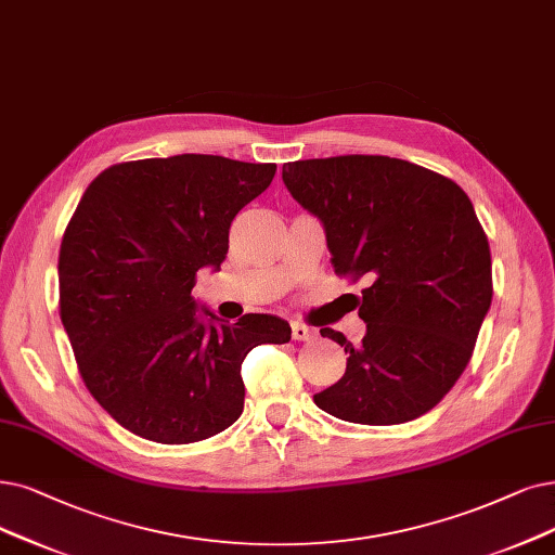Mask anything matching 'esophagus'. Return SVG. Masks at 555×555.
<instances>
[{
  "label": "esophagus",
  "instance_id": "34e87169",
  "mask_svg": "<svg viewBox=\"0 0 555 555\" xmlns=\"http://www.w3.org/2000/svg\"><path fill=\"white\" fill-rule=\"evenodd\" d=\"M292 337L296 341H312V339H317V330L314 327H307L302 323H294L292 325Z\"/></svg>",
  "mask_w": 555,
  "mask_h": 555
}]
</instances>
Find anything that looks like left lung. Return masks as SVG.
Listing matches in <instances>:
<instances>
[{
	"label": "left lung",
	"instance_id": "1",
	"mask_svg": "<svg viewBox=\"0 0 555 555\" xmlns=\"http://www.w3.org/2000/svg\"><path fill=\"white\" fill-rule=\"evenodd\" d=\"M282 180L323 223L335 273L366 280L354 298L362 346L321 327L348 360L314 403L362 426L426 414L467 369L492 305L490 243L469 195L444 175L380 154L292 162Z\"/></svg>",
	"mask_w": 555,
	"mask_h": 555
}]
</instances>
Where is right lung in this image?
Segmentation results:
<instances>
[{
    "label": "right lung",
    "mask_w": 555,
    "mask_h": 555,
    "mask_svg": "<svg viewBox=\"0 0 555 555\" xmlns=\"http://www.w3.org/2000/svg\"><path fill=\"white\" fill-rule=\"evenodd\" d=\"M278 166L214 154L125 162L102 170L65 228L59 309L81 380L122 428L193 444L243 412L241 364L292 327L269 314L234 325L197 314L191 289L220 269L234 216L269 189Z\"/></svg>",
    "instance_id": "obj_1"
}]
</instances>
